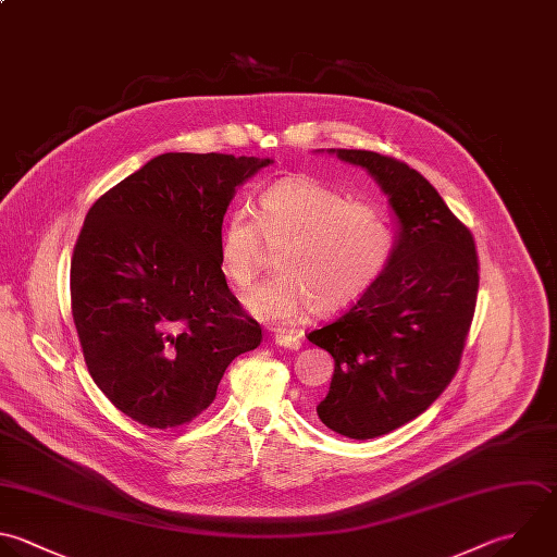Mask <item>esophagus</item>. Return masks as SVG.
I'll list each match as a JSON object with an SVG mask.
<instances>
[{"label":"esophagus","instance_id":"esophagus-1","mask_svg":"<svg viewBox=\"0 0 557 557\" xmlns=\"http://www.w3.org/2000/svg\"><path fill=\"white\" fill-rule=\"evenodd\" d=\"M276 344L278 346H285V348H292V350H298L300 348V337L298 335H294V333H276Z\"/></svg>","mask_w":557,"mask_h":557}]
</instances>
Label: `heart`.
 <instances>
[{
  "mask_svg": "<svg viewBox=\"0 0 557 557\" xmlns=\"http://www.w3.org/2000/svg\"><path fill=\"white\" fill-rule=\"evenodd\" d=\"M257 205V215L246 209L226 215L218 252L224 276L246 289L265 244L276 246L278 270L246 296V307L261 320L287 322L309 307L320 315L346 309L381 276L394 252L383 209L348 200L313 176L276 181Z\"/></svg>",
  "mask_w": 557,
  "mask_h": 557,
  "instance_id": "obj_1",
  "label": "heart"
}]
</instances>
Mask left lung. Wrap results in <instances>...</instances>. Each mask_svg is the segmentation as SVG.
I'll use <instances>...</instances> for the list:
<instances>
[{
	"instance_id": "left-lung-1",
	"label": "left lung",
	"mask_w": 557,
	"mask_h": 557,
	"mask_svg": "<svg viewBox=\"0 0 557 557\" xmlns=\"http://www.w3.org/2000/svg\"><path fill=\"white\" fill-rule=\"evenodd\" d=\"M335 154L372 174L400 222L381 276L307 335L335 359L329 394L315 407L320 420L370 440L420 416L455 376L474 315L479 257L468 226L420 172L370 150Z\"/></svg>"
}]
</instances>
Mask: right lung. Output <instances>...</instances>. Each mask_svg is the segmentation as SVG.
I'll return each mask as SVG.
<instances>
[{"label": "right lung", "instance_id": "add662e5", "mask_svg": "<svg viewBox=\"0 0 557 557\" xmlns=\"http://www.w3.org/2000/svg\"><path fill=\"white\" fill-rule=\"evenodd\" d=\"M270 159L168 152L89 209L72 257V315L96 385L150 429L191 422L263 335L228 289L220 233L235 187Z\"/></svg>", "mask_w": 557, "mask_h": 557}]
</instances>
